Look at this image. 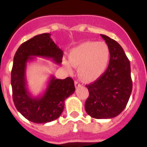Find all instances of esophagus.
<instances>
[{
  "label": "esophagus",
  "instance_id": "esophagus-1",
  "mask_svg": "<svg viewBox=\"0 0 147 147\" xmlns=\"http://www.w3.org/2000/svg\"><path fill=\"white\" fill-rule=\"evenodd\" d=\"M75 87H76V88H77L79 87H81V84L80 83V82H78V81H75Z\"/></svg>",
  "mask_w": 147,
  "mask_h": 147
}]
</instances>
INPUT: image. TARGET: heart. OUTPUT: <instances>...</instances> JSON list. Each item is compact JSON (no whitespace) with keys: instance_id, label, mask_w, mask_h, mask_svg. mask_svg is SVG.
<instances>
[{"instance_id":"heart-1","label":"heart","mask_w":147,"mask_h":147,"mask_svg":"<svg viewBox=\"0 0 147 147\" xmlns=\"http://www.w3.org/2000/svg\"><path fill=\"white\" fill-rule=\"evenodd\" d=\"M110 52L103 42L86 41L72 49L70 53V61L65 62L70 68L71 64L80 66L78 74L86 81H91L100 77L106 71L109 62Z\"/></svg>"}]
</instances>
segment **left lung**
<instances>
[{
    "label": "left lung",
    "instance_id": "obj_1",
    "mask_svg": "<svg viewBox=\"0 0 147 147\" xmlns=\"http://www.w3.org/2000/svg\"><path fill=\"white\" fill-rule=\"evenodd\" d=\"M109 49L110 60L106 71L95 82L87 85L89 96L85 109L96 119H109L126 108L132 90L130 62L116 41L101 35Z\"/></svg>",
    "mask_w": 147,
    "mask_h": 147
}]
</instances>
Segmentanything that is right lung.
<instances>
[{"instance_id": "obj_1", "label": "right lung", "mask_w": 147, "mask_h": 147, "mask_svg": "<svg viewBox=\"0 0 147 147\" xmlns=\"http://www.w3.org/2000/svg\"><path fill=\"white\" fill-rule=\"evenodd\" d=\"M40 56L62 61L63 52L51 38L50 33L38 35L24 42L16 51L11 72L12 99L16 109L31 122L46 123L58 118L65 106V100L75 91L74 82L71 77L64 80L51 76L44 94L33 97L27 91L25 71L27 61Z\"/></svg>"}]
</instances>
